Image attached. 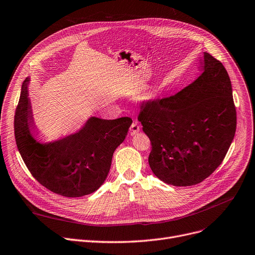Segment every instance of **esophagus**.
Instances as JSON below:
<instances>
[{
  "label": "esophagus",
  "instance_id": "esophagus-1",
  "mask_svg": "<svg viewBox=\"0 0 255 255\" xmlns=\"http://www.w3.org/2000/svg\"><path fill=\"white\" fill-rule=\"evenodd\" d=\"M139 129H140V126H139V124H138V122H133L132 124H131V126H130V129H129V133L131 135H135L136 133H138L139 132Z\"/></svg>",
  "mask_w": 255,
  "mask_h": 255
}]
</instances>
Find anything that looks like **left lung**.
Wrapping results in <instances>:
<instances>
[{"instance_id": "8db88e82", "label": "left lung", "mask_w": 255, "mask_h": 255, "mask_svg": "<svg viewBox=\"0 0 255 255\" xmlns=\"http://www.w3.org/2000/svg\"><path fill=\"white\" fill-rule=\"evenodd\" d=\"M203 73L176 95L142 102L138 121L151 140L154 175L173 186H193L223 161L235 137L232 83L220 61L205 52Z\"/></svg>"}]
</instances>
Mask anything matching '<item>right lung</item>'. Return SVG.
<instances>
[{
    "label": "right lung",
    "mask_w": 255,
    "mask_h": 255,
    "mask_svg": "<svg viewBox=\"0 0 255 255\" xmlns=\"http://www.w3.org/2000/svg\"><path fill=\"white\" fill-rule=\"evenodd\" d=\"M26 78L14 116L17 149L31 175L46 189L66 197L95 192L104 183L115 150L127 135L128 117L102 120L92 117L78 132L60 140L40 143L35 130Z\"/></svg>",
    "instance_id": "1"
}]
</instances>
